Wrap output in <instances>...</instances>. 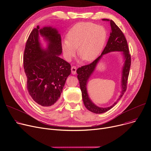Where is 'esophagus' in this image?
Returning <instances> with one entry per match:
<instances>
[{
    "label": "esophagus",
    "instance_id": "34e87169",
    "mask_svg": "<svg viewBox=\"0 0 151 151\" xmlns=\"http://www.w3.org/2000/svg\"><path fill=\"white\" fill-rule=\"evenodd\" d=\"M71 73L73 75H75L76 73V67L75 66H72L71 68Z\"/></svg>",
    "mask_w": 151,
    "mask_h": 151
}]
</instances>
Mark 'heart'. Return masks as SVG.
Returning a JSON list of instances; mask_svg holds the SVG:
<instances>
[{
  "mask_svg": "<svg viewBox=\"0 0 151 151\" xmlns=\"http://www.w3.org/2000/svg\"><path fill=\"white\" fill-rule=\"evenodd\" d=\"M106 38L107 32L103 26L92 22L78 23L68 31L67 40L62 43L63 55L70 61L77 49L79 57L83 60H93L101 51Z\"/></svg>",
  "mask_w": 151,
  "mask_h": 151,
  "instance_id": "1",
  "label": "heart"
}]
</instances>
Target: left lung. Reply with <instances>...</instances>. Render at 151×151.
<instances>
[{
  "instance_id": "8db88e82",
  "label": "left lung",
  "mask_w": 151,
  "mask_h": 151,
  "mask_svg": "<svg viewBox=\"0 0 151 151\" xmlns=\"http://www.w3.org/2000/svg\"><path fill=\"white\" fill-rule=\"evenodd\" d=\"M102 20L105 21H109L111 27L110 36L109 37L105 47L104 51H102L100 56L98 57L94 61L91 63L90 64L84 65L81 67L78 68L76 70V73L78 74L77 77L79 81H80V86L82 93V97L84 105L86 108L89 110L90 111L96 114H101L108 111H109L111 108H112L117 104V102L121 99V98H122L124 92L127 89V84L128 77L131 65V55L129 53L127 42V40L123 32L113 21L108 19H103ZM114 51L122 52L125 60L123 68L122 94L117 101L113 106L108 108H100L95 105L89 99L87 91H86V83L87 82L88 78L93 73L98 62L102 55L110 52Z\"/></svg>"
}]
</instances>
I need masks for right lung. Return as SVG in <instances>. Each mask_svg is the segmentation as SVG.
I'll list each match as a JSON object with an SVG mask.
<instances>
[{"label": "right lung", "instance_id": "obj_1", "mask_svg": "<svg viewBox=\"0 0 151 151\" xmlns=\"http://www.w3.org/2000/svg\"><path fill=\"white\" fill-rule=\"evenodd\" d=\"M40 35L48 42L43 49L39 42ZM61 37L51 27L40 29L38 26L31 32L23 56L27 76V89L32 99L44 108H51L59 101L67 77L71 73L69 63L61 59Z\"/></svg>", "mask_w": 151, "mask_h": 151}]
</instances>
